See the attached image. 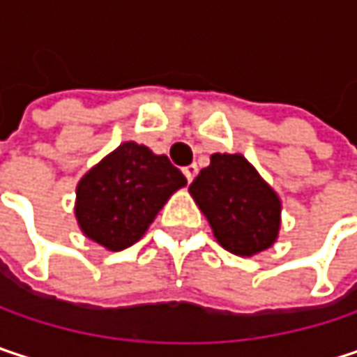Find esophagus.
<instances>
[{"label":"esophagus","instance_id":"obj_1","mask_svg":"<svg viewBox=\"0 0 357 357\" xmlns=\"http://www.w3.org/2000/svg\"><path fill=\"white\" fill-rule=\"evenodd\" d=\"M196 174H198L196 165H188V167H183V176H185L188 181H192V179L196 178Z\"/></svg>","mask_w":357,"mask_h":357}]
</instances>
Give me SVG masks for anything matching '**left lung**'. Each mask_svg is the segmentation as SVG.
Wrapping results in <instances>:
<instances>
[{"instance_id":"left-lung-1","label":"left lung","mask_w":357,"mask_h":357,"mask_svg":"<svg viewBox=\"0 0 357 357\" xmlns=\"http://www.w3.org/2000/svg\"><path fill=\"white\" fill-rule=\"evenodd\" d=\"M190 194L225 250L252 256L273 246L281 202L242 155H213L190 183Z\"/></svg>"}]
</instances>
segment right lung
Returning a JSON list of instances; mask_svg holds the SVG:
<instances>
[{
	"instance_id": "add662e5",
	"label": "right lung",
	"mask_w": 357,
	"mask_h": 357,
	"mask_svg": "<svg viewBox=\"0 0 357 357\" xmlns=\"http://www.w3.org/2000/svg\"><path fill=\"white\" fill-rule=\"evenodd\" d=\"M181 185H185L183 174L165 155L123 142L80 179L76 219L84 236L117 252L142 238Z\"/></svg>"
}]
</instances>
